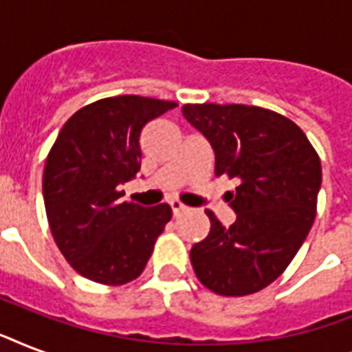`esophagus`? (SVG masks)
I'll return each instance as SVG.
<instances>
[{
    "instance_id": "esophagus-1",
    "label": "esophagus",
    "mask_w": 352,
    "mask_h": 352,
    "mask_svg": "<svg viewBox=\"0 0 352 352\" xmlns=\"http://www.w3.org/2000/svg\"><path fill=\"white\" fill-rule=\"evenodd\" d=\"M170 206H171V212H173V215H179L181 212H184V210H186V206H184L181 201H177V199L170 201Z\"/></svg>"
}]
</instances>
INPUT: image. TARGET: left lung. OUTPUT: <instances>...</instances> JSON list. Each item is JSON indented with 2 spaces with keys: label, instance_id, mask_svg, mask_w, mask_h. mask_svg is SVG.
<instances>
[{
  "label": "left lung",
  "instance_id": "left-lung-1",
  "mask_svg": "<svg viewBox=\"0 0 352 352\" xmlns=\"http://www.w3.org/2000/svg\"><path fill=\"white\" fill-rule=\"evenodd\" d=\"M182 115L212 144L215 175L239 182L225 195L234 225L206 210L210 234L190 252L195 276L219 296L259 292L289 267L314 223L320 157L294 122L265 107L186 104Z\"/></svg>",
  "mask_w": 352,
  "mask_h": 352
}]
</instances>
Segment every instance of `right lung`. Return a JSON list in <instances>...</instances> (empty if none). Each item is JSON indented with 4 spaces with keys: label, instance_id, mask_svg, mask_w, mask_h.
I'll use <instances>...</instances> for the list:
<instances>
[{
    "label": "right lung",
    "instance_id": "obj_1",
    "mask_svg": "<svg viewBox=\"0 0 352 352\" xmlns=\"http://www.w3.org/2000/svg\"><path fill=\"white\" fill-rule=\"evenodd\" d=\"M173 107L146 96H111L63 124L47 155L43 201L52 237L80 276L124 285L142 274L171 208L120 203V186L140 170L142 127Z\"/></svg>",
    "mask_w": 352,
    "mask_h": 352
}]
</instances>
